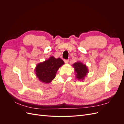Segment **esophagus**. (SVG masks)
<instances>
[{"label": "esophagus", "instance_id": "obj_1", "mask_svg": "<svg viewBox=\"0 0 124 124\" xmlns=\"http://www.w3.org/2000/svg\"><path fill=\"white\" fill-rule=\"evenodd\" d=\"M69 60L68 59V60H67V59H65L64 60V62H65V63H68V62H69Z\"/></svg>", "mask_w": 124, "mask_h": 124}]
</instances>
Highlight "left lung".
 I'll return each mask as SVG.
<instances>
[{"instance_id": "left-lung-1", "label": "left lung", "mask_w": 124, "mask_h": 124, "mask_svg": "<svg viewBox=\"0 0 124 124\" xmlns=\"http://www.w3.org/2000/svg\"><path fill=\"white\" fill-rule=\"evenodd\" d=\"M72 66L74 69L76 78L79 81H83L88 73L87 67L80 62H75Z\"/></svg>"}]
</instances>
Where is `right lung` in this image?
<instances>
[{
	"instance_id": "obj_1",
	"label": "right lung",
	"mask_w": 124,
	"mask_h": 124,
	"mask_svg": "<svg viewBox=\"0 0 124 124\" xmlns=\"http://www.w3.org/2000/svg\"><path fill=\"white\" fill-rule=\"evenodd\" d=\"M64 63L61 58H55L51 56L44 62L37 65L35 69L36 76L40 81L49 83L55 78L58 69Z\"/></svg>"
}]
</instances>
